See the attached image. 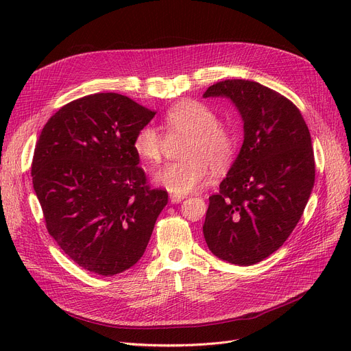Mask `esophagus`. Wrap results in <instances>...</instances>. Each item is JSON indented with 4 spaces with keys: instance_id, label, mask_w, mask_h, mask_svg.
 Returning a JSON list of instances; mask_svg holds the SVG:
<instances>
[{
    "instance_id": "34e87169",
    "label": "esophagus",
    "mask_w": 351,
    "mask_h": 351,
    "mask_svg": "<svg viewBox=\"0 0 351 351\" xmlns=\"http://www.w3.org/2000/svg\"><path fill=\"white\" fill-rule=\"evenodd\" d=\"M169 199H171V202H172V204H179V202H182L183 199H185V196H182V195H175V193H171V195H169Z\"/></svg>"
}]
</instances>
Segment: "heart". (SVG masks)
I'll list each match as a JSON object with an SVG mask.
<instances>
[{"instance_id":"1","label":"heart","mask_w":351,"mask_h":351,"mask_svg":"<svg viewBox=\"0 0 351 351\" xmlns=\"http://www.w3.org/2000/svg\"><path fill=\"white\" fill-rule=\"evenodd\" d=\"M163 128L169 138L186 136L182 160L165 165L154 173L158 185L175 195L200 189L210 176V168L220 171L234 152L230 129L217 122L213 110L197 101H182L166 110ZM166 139L154 125H143L134 138V149L147 163L162 159Z\"/></svg>"}]
</instances>
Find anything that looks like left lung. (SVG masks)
I'll return each mask as SVG.
<instances>
[{"label":"left lung","mask_w":351,"mask_h":351,"mask_svg":"<svg viewBox=\"0 0 351 351\" xmlns=\"http://www.w3.org/2000/svg\"><path fill=\"white\" fill-rule=\"evenodd\" d=\"M233 102L243 145L209 197L204 236L209 250L232 265L250 266L278 250L296 228L315 186V154L300 110L259 82L226 80L204 98Z\"/></svg>","instance_id":"obj_1"}]
</instances>
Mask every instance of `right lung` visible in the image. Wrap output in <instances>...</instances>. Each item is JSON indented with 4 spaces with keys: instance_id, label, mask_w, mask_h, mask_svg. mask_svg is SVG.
<instances>
[{
    "instance_id": "obj_1",
    "label": "right lung",
    "mask_w": 351,
    "mask_h": 351,
    "mask_svg": "<svg viewBox=\"0 0 351 351\" xmlns=\"http://www.w3.org/2000/svg\"><path fill=\"white\" fill-rule=\"evenodd\" d=\"M156 112L106 92L64 105L36 141L31 176L53 241L82 269L114 276L145 253L168 192L151 189L134 138Z\"/></svg>"
}]
</instances>
